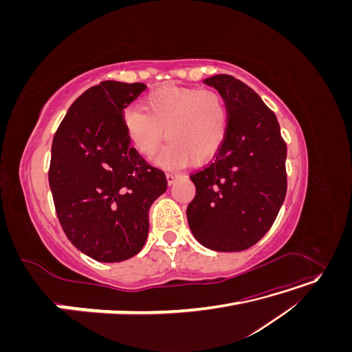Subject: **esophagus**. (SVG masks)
<instances>
[{
	"label": "esophagus",
	"instance_id": "1",
	"mask_svg": "<svg viewBox=\"0 0 352 352\" xmlns=\"http://www.w3.org/2000/svg\"><path fill=\"white\" fill-rule=\"evenodd\" d=\"M166 177H167L168 185H172V184L175 182V180L179 177V175L175 173V172H167V173H166Z\"/></svg>",
	"mask_w": 352,
	"mask_h": 352
}]
</instances>
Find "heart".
<instances>
[{"label":"heart","mask_w":352,"mask_h":352,"mask_svg":"<svg viewBox=\"0 0 352 352\" xmlns=\"http://www.w3.org/2000/svg\"><path fill=\"white\" fill-rule=\"evenodd\" d=\"M228 107L212 89L163 87L146 95L142 110L123 114V126L133 150L150 158L168 141L163 163L201 164L214 155L228 133Z\"/></svg>","instance_id":"b5f03b06"}]
</instances>
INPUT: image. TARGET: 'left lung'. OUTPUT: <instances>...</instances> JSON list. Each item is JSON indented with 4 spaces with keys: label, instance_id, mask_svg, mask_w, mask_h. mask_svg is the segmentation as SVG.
Here are the masks:
<instances>
[{
    "label": "left lung",
    "instance_id": "obj_1",
    "mask_svg": "<svg viewBox=\"0 0 352 352\" xmlns=\"http://www.w3.org/2000/svg\"><path fill=\"white\" fill-rule=\"evenodd\" d=\"M228 107V133L216 158L190 173L197 195L186 216L204 247L235 252L269 232L285 201L286 142L276 114L257 92L229 74L204 80Z\"/></svg>",
    "mask_w": 352,
    "mask_h": 352
}]
</instances>
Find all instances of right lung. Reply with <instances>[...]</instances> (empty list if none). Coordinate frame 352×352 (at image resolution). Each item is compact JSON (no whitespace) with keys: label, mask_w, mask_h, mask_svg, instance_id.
<instances>
[{"label":"right lung","mask_w":352,"mask_h":352,"mask_svg":"<svg viewBox=\"0 0 352 352\" xmlns=\"http://www.w3.org/2000/svg\"><path fill=\"white\" fill-rule=\"evenodd\" d=\"M145 88L100 82L70 105L52 140L48 180L58 221L97 261H123L142 250L150 207L167 189L163 170L131 148L123 126L124 109Z\"/></svg>","instance_id":"add662e5"}]
</instances>
